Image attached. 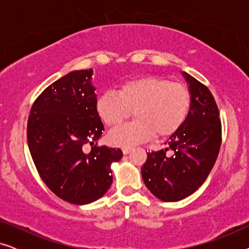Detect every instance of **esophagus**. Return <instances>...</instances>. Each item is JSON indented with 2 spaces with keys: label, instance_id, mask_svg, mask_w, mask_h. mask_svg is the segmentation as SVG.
<instances>
[{
  "label": "esophagus",
  "instance_id": "esophagus-1",
  "mask_svg": "<svg viewBox=\"0 0 249 249\" xmlns=\"http://www.w3.org/2000/svg\"><path fill=\"white\" fill-rule=\"evenodd\" d=\"M131 152V148L130 147H124V148H122V153H124V155H127V154H129V153Z\"/></svg>",
  "mask_w": 249,
  "mask_h": 249
}]
</instances>
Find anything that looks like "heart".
I'll use <instances>...</instances> for the list:
<instances>
[{
    "label": "heart",
    "mask_w": 249,
    "mask_h": 249,
    "mask_svg": "<svg viewBox=\"0 0 249 249\" xmlns=\"http://www.w3.org/2000/svg\"><path fill=\"white\" fill-rule=\"evenodd\" d=\"M190 107L186 86L162 77L142 76L122 83L118 93L105 91L97 100V112L105 124L114 127L131 111L136 120L108 134V141L119 147H132L151 138L170 136L185 122Z\"/></svg>",
    "instance_id": "obj_1"
}]
</instances>
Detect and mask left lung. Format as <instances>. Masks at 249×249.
I'll return each instance as SVG.
<instances>
[{
    "instance_id": "1",
    "label": "left lung",
    "mask_w": 249,
    "mask_h": 249,
    "mask_svg": "<svg viewBox=\"0 0 249 249\" xmlns=\"http://www.w3.org/2000/svg\"><path fill=\"white\" fill-rule=\"evenodd\" d=\"M190 94L186 120L166 139L165 148L148 152L142 166L144 183L163 202H178L195 193L210 175L221 146V121L213 95L182 72Z\"/></svg>"
}]
</instances>
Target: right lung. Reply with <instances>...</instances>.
Listing matches in <instances>:
<instances>
[{
	"mask_svg": "<svg viewBox=\"0 0 249 249\" xmlns=\"http://www.w3.org/2000/svg\"><path fill=\"white\" fill-rule=\"evenodd\" d=\"M93 69L69 72L51 84L34 102L27 124V142L37 171L61 199L85 205L110 188L112 163L120 148L93 146L104 131L97 112Z\"/></svg>",
	"mask_w": 249,
	"mask_h": 249,
	"instance_id": "right-lung-1",
	"label": "right lung"
}]
</instances>
